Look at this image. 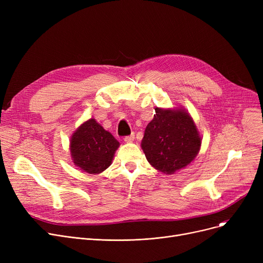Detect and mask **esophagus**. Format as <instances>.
I'll use <instances>...</instances> for the list:
<instances>
[{
    "mask_svg": "<svg viewBox=\"0 0 263 263\" xmlns=\"http://www.w3.org/2000/svg\"><path fill=\"white\" fill-rule=\"evenodd\" d=\"M124 142L126 143H131V142H133L134 141V133H132V134H130V135H128V136H124Z\"/></svg>",
    "mask_w": 263,
    "mask_h": 263,
    "instance_id": "34e87169",
    "label": "esophagus"
}]
</instances>
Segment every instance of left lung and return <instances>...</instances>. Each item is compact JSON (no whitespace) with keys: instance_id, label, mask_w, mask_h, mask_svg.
<instances>
[{"instance_id":"1","label":"left lung","mask_w":263,"mask_h":263,"mask_svg":"<svg viewBox=\"0 0 263 263\" xmlns=\"http://www.w3.org/2000/svg\"><path fill=\"white\" fill-rule=\"evenodd\" d=\"M146 127L142 149L150 165L166 175L184 168L198 155L201 137L185 109L156 107Z\"/></svg>"}]
</instances>
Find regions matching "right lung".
Here are the masks:
<instances>
[{
	"mask_svg": "<svg viewBox=\"0 0 263 263\" xmlns=\"http://www.w3.org/2000/svg\"><path fill=\"white\" fill-rule=\"evenodd\" d=\"M119 142L93 118L76 130L70 140L73 163L83 172L100 174L112 164Z\"/></svg>",
	"mask_w": 263,
	"mask_h": 263,
	"instance_id": "right-lung-1",
	"label": "right lung"
}]
</instances>
